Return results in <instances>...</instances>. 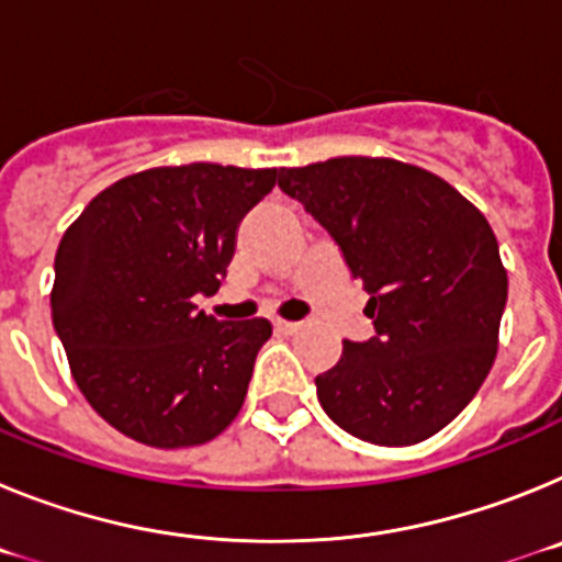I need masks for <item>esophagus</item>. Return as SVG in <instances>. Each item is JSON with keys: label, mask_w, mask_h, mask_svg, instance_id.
<instances>
[{"label": "esophagus", "mask_w": 562, "mask_h": 562, "mask_svg": "<svg viewBox=\"0 0 562 562\" xmlns=\"http://www.w3.org/2000/svg\"><path fill=\"white\" fill-rule=\"evenodd\" d=\"M276 331H281V335H295V331H301V324H290V321H278Z\"/></svg>", "instance_id": "esophagus-1"}]
</instances>
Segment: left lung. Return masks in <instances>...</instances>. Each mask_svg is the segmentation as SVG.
I'll return each mask as SVG.
<instances>
[{
	"label": "left lung",
	"mask_w": 562,
	"mask_h": 562,
	"mask_svg": "<svg viewBox=\"0 0 562 562\" xmlns=\"http://www.w3.org/2000/svg\"><path fill=\"white\" fill-rule=\"evenodd\" d=\"M278 188L329 231L369 292L376 335L342 340L335 369L315 376L329 419L382 448L439 434L498 351L506 270L484 213L436 173L389 157L281 168Z\"/></svg>",
	"instance_id": "left-lung-1"
}]
</instances>
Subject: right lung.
I'll return each instance as SVG.
<instances>
[{"mask_svg": "<svg viewBox=\"0 0 562 562\" xmlns=\"http://www.w3.org/2000/svg\"><path fill=\"white\" fill-rule=\"evenodd\" d=\"M278 168H148L83 207L56 252L53 326L87 402L148 448L216 439L245 405L265 317L216 321L193 295L220 290L238 222Z\"/></svg>", "mask_w": 562, "mask_h": 562, "instance_id": "obj_1", "label": "right lung"}]
</instances>
